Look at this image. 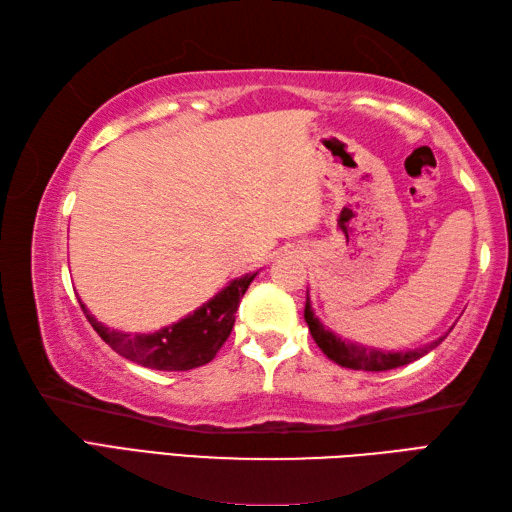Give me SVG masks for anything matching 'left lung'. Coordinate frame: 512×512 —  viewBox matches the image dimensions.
<instances>
[{
    "mask_svg": "<svg viewBox=\"0 0 512 512\" xmlns=\"http://www.w3.org/2000/svg\"><path fill=\"white\" fill-rule=\"evenodd\" d=\"M304 320L309 324V331L315 339V344L322 348L324 355L339 363L342 368H352V370H368V372H383V370H392V368H401L407 366L420 357H425L429 350H434L442 339H436L423 348H414V350H405V352H390V350H379V348H370V346H361V344H352L346 342V339L337 337L333 331L317 320L313 309H311V300L306 295V306H304Z\"/></svg>",
    "mask_w": 512,
    "mask_h": 512,
    "instance_id": "1",
    "label": "left lung"
}]
</instances>
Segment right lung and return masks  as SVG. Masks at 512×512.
I'll return each instance as SVG.
<instances>
[{
    "mask_svg": "<svg viewBox=\"0 0 512 512\" xmlns=\"http://www.w3.org/2000/svg\"><path fill=\"white\" fill-rule=\"evenodd\" d=\"M254 278L256 274H245L232 280L223 291L199 306L197 311L186 315L184 320L149 335L113 331V328L100 324L94 315H89L83 302L81 306L89 324L102 337V342L109 344L124 359L151 370H192L206 366L208 361L217 357L219 348L232 333L238 304H241V298Z\"/></svg>",
    "mask_w": 512,
    "mask_h": 512,
    "instance_id": "1",
    "label": "right lung"
}]
</instances>
